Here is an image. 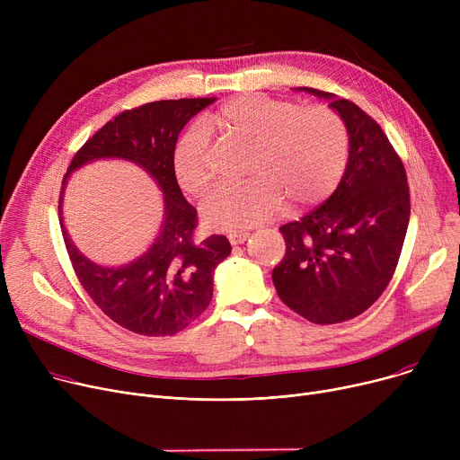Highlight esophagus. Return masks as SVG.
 <instances>
[{"instance_id": "34e87169", "label": "esophagus", "mask_w": 460, "mask_h": 460, "mask_svg": "<svg viewBox=\"0 0 460 460\" xmlns=\"http://www.w3.org/2000/svg\"><path fill=\"white\" fill-rule=\"evenodd\" d=\"M248 236H250V233H244V231H236V233H229V243L233 244V246H238V244H244L246 240H248Z\"/></svg>"}]
</instances>
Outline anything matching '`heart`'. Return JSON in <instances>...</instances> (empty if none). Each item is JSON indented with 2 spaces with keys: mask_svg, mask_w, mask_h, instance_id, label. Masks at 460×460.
<instances>
[{
  "mask_svg": "<svg viewBox=\"0 0 460 460\" xmlns=\"http://www.w3.org/2000/svg\"><path fill=\"white\" fill-rule=\"evenodd\" d=\"M205 125L227 141L253 145L252 181L216 190L201 207L205 226L214 231L250 229L274 216L285 199L293 207L317 205L337 188L347 169V127L324 104L298 106L244 94L217 108ZM173 173L188 196L198 198L208 190L214 165L205 128L193 127L179 139Z\"/></svg>",
  "mask_w": 460,
  "mask_h": 460,
  "instance_id": "1",
  "label": "heart"
}]
</instances>
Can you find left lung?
Segmentation results:
<instances>
[{"instance_id":"1","label":"left lung","mask_w":460,"mask_h":460,"mask_svg":"<svg viewBox=\"0 0 460 460\" xmlns=\"http://www.w3.org/2000/svg\"><path fill=\"white\" fill-rule=\"evenodd\" d=\"M300 89V87H298ZM349 132V162L332 196L279 227L285 255L272 270L285 305L315 324L345 323L371 307L394 278L410 220L404 165L373 117L313 87Z\"/></svg>"}]
</instances>
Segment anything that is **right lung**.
Returning <instances> with one entry per match:
<instances>
[{
    "label": "right lung",
    "mask_w": 460,
    "mask_h": 460,
    "mask_svg": "<svg viewBox=\"0 0 460 460\" xmlns=\"http://www.w3.org/2000/svg\"><path fill=\"white\" fill-rule=\"evenodd\" d=\"M216 99H179L143 104L119 113L89 137L72 158L66 177L75 169L99 158H123L147 172L164 193V224L153 246L123 267H102L84 257L59 224L82 287L113 323L134 333L175 335L196 321L212 300V274L229 253L224 234L203 243L193 240L198 210L182 196L173 173V153L188 120Z\"/></svg>",
    "instance_id": "right-lung-1"
}]
</instances>
